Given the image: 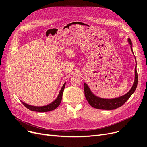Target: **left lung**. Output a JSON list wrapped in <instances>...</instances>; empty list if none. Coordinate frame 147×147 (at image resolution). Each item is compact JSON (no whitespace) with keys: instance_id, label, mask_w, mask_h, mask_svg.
Returning a JSON list of instances; mask_svg holds the SVG:
<instances>
[{"instance_id":"obj_1","label":"left lung","mask_w":147,"mask_h":147,"mask_svg":"<svg viewBox=\"0 0 147 147\" xmlns=\"http://www.w3.org/2000/svg\"><path fill=\"white\" fill-rule=\"evenodd\" d=\"M128 42L130 44L131 50L134 55V53L133 52V50H132L131 41L130 38H128ZM135 61H136V66L135 69V81L134 82V84H133V86L130 90L129 92L122 96L117 97V98H115V99H111L100 98V97H97L96 95H94L92 92V91L90 90L89 87L88 86L87 84L84 83L85 96L87 100L88 101V103L92 107L97 109H105V110H112V109H115L117 108L121 107L124 103H125V102L130 98V97L132 95V94L135 92L138 85V74L136 71L137 63H136V59H135Z\"/></svg>"}]
</instances>
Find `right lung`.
<instances>
[{
	"mask_svg": "<svg viewBox=\"0 0 147 147\" xmlns=\"http://www.w3.org/2000/svg\"><path fill=\"white\" fill-rule=\"evenodd\" d=\"M65 85H66V82L64 83L63 86L61 87L60 93L57 96V97L56 98L55 100H54L53 102H51V103L45 106H42V107H36V106H32L30 105H28L22 101H21L22 102V103L24 105L29 109L31 110V111H36V112H40V113H44V112H48V111H53L54 109H55V108H57L59 105L61 103V99H62V96H63V91L65 87Z\"/></svg>",
	"mask_w": 147,
	"mask_h": 147,
	"instance_id": "right-lung-1",
	"label": "right lung"
}]
</instances>
